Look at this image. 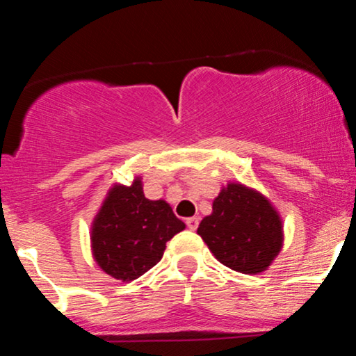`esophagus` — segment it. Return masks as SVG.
<instances>
[{"label": "esophagus", "mask_w": 356, "mask_h": 356, "mask_svg": "<svg viewBox=\"0 0 356 356\" xmlns=\"http://www.w3.org/2000/svg\"><path fill=\"white\" fill-rule=\"evenodd\" d=\"M186 224H187V227H189L191 231H195V229H197V226H199V218H197V216H194V218H187Z\"/></svg>", "instance_id": "1"}]
</instances>
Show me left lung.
Here are the masks:
<instances>
[{"mask_svg": "<svg viewBox=\"0 0 356 356\" xmlns=\"http://www.w3.org/2000/svg\"><path fill=\"white\" fill-rule=\"evenodd\" d=\"M197 234L219 263L244 275L264 271L283 246V226L275 207L241 184L220 191Z\"/></svg>", "mask_w": 356, "mask_h": 356, "instance_id": "8db88e82", "label": "left lung"}]
</instances>
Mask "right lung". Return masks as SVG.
<instances>
[{
  "instance_id": "right-lung-1",
  "label": "right lung",
  "mask_w": 356,
  "mask_h": 356,
  "mask_svg": "<svg viewBox=\"0 0 356 356\" xmlns=\"http://www.w3.org/2000/svg\"><path fill=\"white\" fill-rule=\"evenodd\" d=\"M186 224L165 201H149L140 179L115 186L93 220L92 249L97 264L115 280L132 281L154 268L165 243Z\"/></svg>"
}]
</instances>
